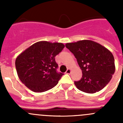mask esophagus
Masks as SVG:
<instances>
[{"label":"esophagus","mask_w":123,"mask_h":123,"mask_svg":"<svg viewBox=\"0 0 123 123\" xmlns=\"http://www.w3.org/2000/svg\"><path fill=\"white\" fill-rule=\"evenodd\" d=\"M65 73H66V74H70V73H71V69H69V68L67 69V70L66 71Z\"/></svg>","instance_id":"1"}]
</instances>
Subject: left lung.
Segmentation results:
<instances>
[{
	"label": "left lung",
	"mask_w": 123,
	"mask_h": 123,
	"mask_svg": "<svg viewBox=\"0 0 123 123\" xmlns=\"http://www.w3.org/2000/svg\"><path fill=\"white\" fill-rule=\"evenodd\" d=\"M65 46L74 54L82 71L81 80L74 81L79 90L87 93L100 91L114 74V58L101 44L89 40L68 43Z\"/></svg>",
	"instance_id": "1"
}]
</instances>
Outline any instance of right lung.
<instances>
[{
	"label": "right lung",
	"instance_id": "1",
	"mask_svg": "<svg viewBox=\"0 0 123 123\" xmlns=\"http://www.w3.org/2000/svg\"><path fill=\"white\" fill-rule=\"evenodd\" d=\"M64 47L61 43L41 41L22 52L15 61L22 83L34 92H43L55 86L64 74L57 72L55 57Z\"/></svg>",
	"mask_w": 123,
	"mask_h": 123
}]
</instances>
